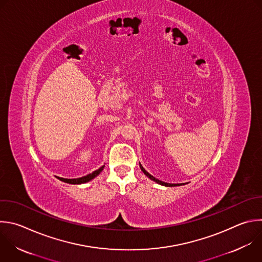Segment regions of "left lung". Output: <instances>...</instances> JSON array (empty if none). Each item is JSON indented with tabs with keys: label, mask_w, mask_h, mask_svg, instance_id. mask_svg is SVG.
I'll list each match as a JSON object with an SVG mask.
<instances>
[{
	"label": "left lung",
	"mask_w": 262,
	"mask_h": 262,
	"mask_svg": "<svg viewBox=\"0 0 262 262\" xmlns=\"http://www.w3.org/2000/svg\"><path fill=\"white\" fill-rule=\"evenodd\" d=\"M140 167H141L142 171L145 173V175H146L148 178H150L152 181H154V182H156V183H158V184H160V185H163V186H166V187H172V186H180V185H182V184H170V183L162 182V181H160V180H158V179L154 178L152 175H150V173H149L147 170H145V168H144L141 164H140ZM183 185H184V184H183Z\"/></svg>",
	"instance_id": "left-lung-1"
}]
</instances>
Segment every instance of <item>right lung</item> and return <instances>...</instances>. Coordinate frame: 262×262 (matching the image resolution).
I'll return each mask as SVG.
<instances>
[{"mask_svg": "<svg viewBox=\"0 0 262 262\" xmlns=\"http://www.w3.org/2000/svg\"><path fill=\"white\" fill-rule=\"evenodd\" d=\"M105 165L101 166L99 169L93 171L92 173H89V175H86L84 177H81V178H76V179H64V178H60V177H57V179H59L60 181L64 182V183H69V184H83V183H86L89 182L91 180H93L94 178H96L98 175H100V172L103 170Z\"/></svg>", "mask_w": 262, "mask_h": 262, "instance_id": "right-lung-1", "label": "right lung"}]
</instances>
